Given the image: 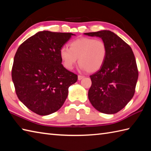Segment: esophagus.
<instances>
[{
	"mask_svg": "<svg viewBox=\"0 0 151 151\" xmlns=\"http://www.w3.org/2000/svg\"><path fill=\"white\" fill-rule=\"evenodd\" d=\"M84 77V76H81V75H78V81H81V80H82V78H83Z\"/></svg>",
	"mask_w": 151,
	"mask_h": 151,
	"instance_id": "esophagus-1",
	"label": "esophagus"
}]
</instances>
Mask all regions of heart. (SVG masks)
<instances>
[{
	"instance_id": "obj_1",
	"label": "heart",
	"mask_w": 151,
	"mask_h": 151,
	"mask_svg": "<svg viewBox=\"0 0 151 151\" xmlns=\"http://www.w3.org/2000/svg\"><path fill=\"white\" fill-rule=\"evenodd\" d=\"M60 58L65 67L72 70L77 63L81 69L89 73H94L101 69L107 55L106 44L101 39L82 37L73 40L69 48L62 47Z\"/></svg>"
}]
</instances>
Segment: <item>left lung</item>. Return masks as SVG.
<instances>
[{
	"label": "left lung",
	"mask_w": 151,
	"mask_h": 151,
	"mask_svg": "<svg viewBox=\"0 0 151 151\" xmlns=\"http://www.w3.org/2000/svg\"><path fill=\"white\" fill-rule=\"evenodd\" d=\"M84 34L101 38L107 48L103 65L90 76L88 99L101 113H116L128 104L135 93L138 70L134 52L128 44L111 31Z\"/></svg>",
	"instance_id": "1"
}]
</instances>
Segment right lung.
Listing matches in <instances>:
<instances>
[{
  "mask_svg": "<svg viewBox=\"0 0 151 151\" xmlns=\"http://www.w3.org/2000/svg\"><path fill=\"white\" fill-rule=\"evenodd\" d=\"M70 32L42 31L29 37L14 56L12 78L19 99L32 112L46 116L58 111L78 76L61 64L60 49Z\"/></svg>",
  "mask_w": 151,
  "mask_h": 151,
  "instance_id": "right-lung-1",
  "label": "right lung"
}]
</instances>
